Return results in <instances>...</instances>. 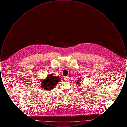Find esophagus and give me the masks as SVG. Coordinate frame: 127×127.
Here are the masks:
<instances>
[{"instance_id":"1","label":"esophagus","mask_w":127,"mask_h":127,"mask_svg":"<svg viewBox=\"0 0 127 127\" xmlns=\"http://www.w3.org/2000/svg\"><path fill=\"white\" fill-rule=\"evenodd\" d=\"M64 79L65 81H67L68 80V77H66L64 78Z\"/></svg>"}]
</instances>
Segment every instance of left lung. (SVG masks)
I'll return each mask as SVG.
<instances>
[{
  "label": "left lung",
  "mask_w": 127,
  "mask_h": 127,
  "mask_svg": "<svg viewBox=\"0 0 127 127\" xmlns=\"http://www.w3.org/2000/svg\"><path fill=\"white\" fill-rule=\"evenodd\" d=\"M79 81H80V80H79V79H78V80L77 81V82H76V83H77V84H78V83H79V82H80Z\"/></svg>",
  "instance_id": "obj_1"
}]
</instances>
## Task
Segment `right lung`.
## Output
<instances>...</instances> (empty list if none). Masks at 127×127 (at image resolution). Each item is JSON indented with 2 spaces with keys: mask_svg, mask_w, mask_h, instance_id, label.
<instances>
[{
  "mask_svg": "<svg viewBox=\"0 0 127 127\" xmlns=\"http://www.w3.org/2000/svg\"><path fill=\"white\" fill-rule=\"evenodd\" d=\"M61 81L59 77L54 76L52 74H49L46 79L42 80L41 87L45 91H51L58 83Z\"/></svg>",
  "mask_w": 127,
  "mask_h": 127,
  "instance_id": "add662e5",
  "label": "right lung"
}]
</instances>
